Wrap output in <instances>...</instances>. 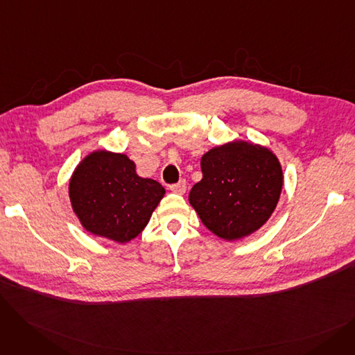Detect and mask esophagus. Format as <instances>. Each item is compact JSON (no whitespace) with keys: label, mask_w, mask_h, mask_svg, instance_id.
<instances>
[{"label":"esophagus","mask_w":355,"mask_h":355,"mask_svg":"<svg viewBox=\"0 0 355 355\" xmlns=\"http://www.w3.org/2000/svg\"><path fill=\"white\" fill-rule=\"evenodd\" d=\"M170 190L175 194H184L185 190H187V182H185V180H180L178 182L170 185Z\"/></svg>","instance_id":"esophagus-1"}]
</instances>
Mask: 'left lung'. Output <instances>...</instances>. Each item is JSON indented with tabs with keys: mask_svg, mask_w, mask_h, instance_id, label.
<instances>
[{
	"mask_svg": "<svg viewBox=\"0 0 355 355\" xmlns=\"http://www.w3.org/2000/svg\"><path fill=\"white\" fill-rule=\"evenodd\" d=\"M202 178L189 200L202 225L225 240H237L262 227L282 191V168L269 149L234 141L201 158Z\"/></svg>",
	"mask_w": 355,
	"mask_h": 355,
	"instance_id": "8db88e82",
	"label": "left lung"
}]
</instances>
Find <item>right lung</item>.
Masks as SVG:
<instances>
[{"mask_svg":"<svg viewBox=\"0 0 355 355\" xmlns=\"http://www.w3.org/2000/svg\"><path fill=\"white\" fill-rule=\"evenodd\" d=\"M162 185L141 178L123 154L95 151L74 170L69 196L82 226L118 243L137 237L164 197Z\"/></svg>","mask_w":355,"mask_h":355,"instance_id":"1","label":"right lung"}]
</instances>
